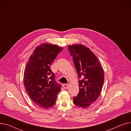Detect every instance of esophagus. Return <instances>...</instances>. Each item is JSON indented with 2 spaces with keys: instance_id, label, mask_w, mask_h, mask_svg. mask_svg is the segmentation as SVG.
I'll use <instances>...</instances> for the list:
<instances>
[{
  "instance_id": "1",
  "label": "esophagus",
  "mask_w": 131,
  "mask_h": 131,
  "mask_svg": "<svg viewBox=\"0 0 131 131\" xmlns=\"http://www.w3.org/2000/svg\"><path fill=\"white\" fill-rule=\"evenodd\" d=\"M63 88H64V89H67L68 88L69 85H68V84H64V85H63Z\"/></svg>"
}]
</instances>
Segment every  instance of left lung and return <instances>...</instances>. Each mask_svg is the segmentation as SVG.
<instances>
[{"mask_svg":"<svg viewBox=\"0 0 131 131\" xmlns=\"http://www.w3.org/2000/svg\"><path fill=\"white\" fill-rule=\"evenodd\" d=\"M79 77L80 91L74 97L75 105L82 108L90 106L100 95L104 81L102 66L93 52L85 46L76 44L68 46Z\"/></svg>","mask_w":131,"mask_h":131,"instance_id":"obj_1","label":"left lung"}]
</instances>
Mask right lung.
<instances>
[{
	"label": "right lung",
	"mask_w": 131,
	"mask_h": 131,
	"mask_svg": "<svg viewBox=\"0 0 131 131\" xmlns=\"http://www.w3.org/2000/svg\"><path fill=\"white\" fill-rule=\"evenodd\" d=\"M55 45L45 43L34 50L24 74L25 89L30 99L41 108H48L56 103L61 85L55 81L50 66L63 50Z\"/></svg>",
	"instance_id": "1"
}]
</instances>
